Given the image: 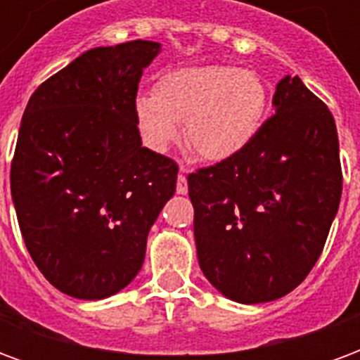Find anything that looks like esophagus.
Masks as SVG:
<instances>
[{"label":"esophagus","mask_w":360,"mask_h":360,"mask_svg":"<svg viewBox=\"0 0 360 360\" xmlns=\"http://www.w3.org/2000/svg\"><path fill=\"white\" fill-rule=\"evenodd\" d=\"M179 169L181 173H179V177H177V193H179V195H187L188 187H187V177H185V173L188 172V167L185 164H181Z\"/></svg>","instance_id":"1"}]
</instances>
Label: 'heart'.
<instances>
[{"mask_svg": "<svg viewBox=\"0 0 360 360\" xmlns=\"http://www.w3.org/2000/svg\"><path fill=\"white\" fill-rule=\"evenodd\" d=\"M268 89L252 71L210 65L164 75L156 92L134 98V123L144 144L165 152L179 141L208 162H224L249 148L264 125Z\"/></svg>", "mask_w": 360, "mask_h": 360, "instance_id": "b5f03b06", "label": "heart"}]
</instances>
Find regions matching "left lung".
Returning a JSON list of instances; mask_svg holds the SVG:
<instances>
[{
  "instance_id": "1",
  "label": "left lung",
  "mask_w": 360,
  "mask_h": 360,
  "mask_svg": "<svg viewBox=\"0 0 360 360\" xmlns=\"http://www.w3.org/2000/svg\"><path fill=\"white\" fill-rule=\"evenodd\" d=\"M274 108L249 148L188 175L200 270L245 304L276 301L309 276L343 187L328 105L287 75Z\"/></svg>"
}]
</instances>
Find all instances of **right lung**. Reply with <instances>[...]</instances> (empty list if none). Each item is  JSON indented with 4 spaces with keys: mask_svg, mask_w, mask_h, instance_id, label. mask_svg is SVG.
Instances as JSON below:
<instances>
[{
    "mask_svg": "<svg viewBox=\"0 0 360 360\" xmlns=\"http://www.w3.org/2000/svg\"><path fill=\"white\" fill-rule=\"evenodd\" d=\"M148 40L94 48L28 100L11 162L20 233L44 278L77 299H105L144 262L179 167L144 148L134 123Z\"/></svg>",
    "mask_w": 360,
    "mask_h": 360,
    "instance_id": "1",
    "label": "right lung"
}]
</instances>
